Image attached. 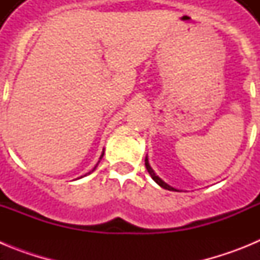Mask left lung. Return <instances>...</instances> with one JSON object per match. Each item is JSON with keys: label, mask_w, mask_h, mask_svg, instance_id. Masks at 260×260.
<instances>
[{"label": "left lung", "mask_w": 260, "mask_h": 260, "mask_svg": "<svg viewBox=\"0 0 260 260\" xmlns=\"http://www.w3.org/2000/svg\"><path fill=\"white\" fill-rule=\"evenodd\" d=\"M144 164H146L147 171H148V173H150V176L152 177V180L155 181V182L157 183V185H160V186H161V187H164V189H167V190H172V191H177L176 189H173V187H172V186L167 185V183H165L164 181L161 180V178H158V177L156 176L155 172L152 171V168L150 167V162H148V158H147V156H146V160H144Z\"/></svg>", "instance_id": "8db88e82"}]
</instances>
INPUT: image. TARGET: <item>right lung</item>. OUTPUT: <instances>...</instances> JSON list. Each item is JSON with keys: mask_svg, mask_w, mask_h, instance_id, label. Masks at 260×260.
I'll return each mask as SVG.
<instances>
[{"mask_svg": "<svg viewBox=\"0 0 260 260\" xmlns=\"http://www.w3.org/2000/svg\"><path fill=\"white\" fill-rule=\"evenodd\" d=\"M103 155H104V152H103ZM103 155H102V157H103ZM102 157H100V158H102ZM96 165H98V164H96ZM96 168V167H95ZM95 168H93V169H95Z\"/></svg>", "mask_w": 260, "mask_h": 260, "instance_id": "right-lung-1", "label": "right lung"}]
</instances>
